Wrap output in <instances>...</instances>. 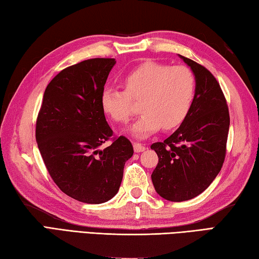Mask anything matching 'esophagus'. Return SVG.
Listing matches in <instances>:
<instances>
[{
  "mask_svg": "<svg viewBox=\"0 0 259 259\" xmlns=\"http://www.w3.org/2000/svg\"><path fill=\"white\" fill-rule=\"evenodd\" d=\"M133 147H134L135 152H143L147 149L146 146H144V144H142V143H134Z\"/></svg>",
  "mask_w": 259,
  "mask_h": 259,
  "instance_id": "34e87169",
  "label": "esophagus"
}]
</instances>
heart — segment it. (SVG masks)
<instances>
[{
	"instance_id": "1",
	"label": "heart",
	"mask_w": 259,
	"mask_h": 259,
	"mask_svg": "<svg viewBox=\"0 0 259 259\" xmlns=\"http://www.w3.org/2000/svg\"><path fill=\"white\" fill-rule=\"evenodd\" d=\"M125 91L107 88L101 93L103 111L117 122H127L141 102L142 115L131 127L138 139L148 138L161 128L178 127L188 116L196 95L197 80L191 69L153 61L144 62L122 79Z\"/></svg>"
}]
</instances>
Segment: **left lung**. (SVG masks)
<instances>
[{
	"mask_svg": "<svg viewBox=\"0 0 259 259\" xmlns=\"http://www.w3.org/2000/svg\"><path fill=\"white\" fill-rule=\"evenodd\" d=\"M180 58L196 76V95L188 116L164 142L151 146L158 165L151 179L157 193L169 201H185L209 187L223 166L230 115L219 81L196 61Z\"/></svg>",
	"mask_w": 259,
	"mask_h": 259,
	"instance_id": "obj_1",
	"label": "left lung"
}]
</instances>
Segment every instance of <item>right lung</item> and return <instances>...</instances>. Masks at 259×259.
I'll return each mask as SVG.
<instances>
[{"label":"right lung","mask_w":259,"mask_h":259,"mask_svg":"<svg viewBox=\"0 0 259 259\" xmlns=\"http://www.w3.org/2000/svg\"><path fill=\"white\" fill-rule=\"evenodd\" d=\"M116 60L95 58L61 70L45 89L36 142L50 176L67 196L85 203L110 200L119 190L133 146L112 137L101 93Z\"/></svg>","instance_id":"obj_1"}]
</instances>
